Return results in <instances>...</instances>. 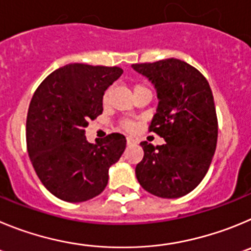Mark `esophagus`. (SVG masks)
<instances>
[{
	"mask_svg": "<svg viewBox=\"0 0 251 251\" xmlns=\"http://www.w3.org/2000/svg\"><path fill=\"white\" fill-rule=\"evenodd\" d=\"M126 142H127L128 145H130V144H135V142H136V140L132 139V137H130V136H127L126 137Z\"/></svg>",
	"mask_w": 251,
	"mask_h": 251,
	"instance_id": "1",
	"label": "esophagus"
}]
</instances>
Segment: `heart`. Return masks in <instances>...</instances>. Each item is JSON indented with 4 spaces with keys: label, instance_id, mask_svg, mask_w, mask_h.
<instances>
[{
    "label": "heart",
    "instance_id": "heart-1",
    "mask_svg": "<svg viewBox=\"0 0 251 251\" xmlns=\"http://www.w3.org/2000/svg\"><path fill=\"white\" fill-rule=\"evenodd\" d=\"M145 86H142V85H135L134 87V91H136V90L139 89H144ZM109 98H110V90H106L105 92H103V96H102V102L106 103L107 101H109ZM121 126H123L124 128H126V130H132V128L135 127V125L131 121H124L123 124H121Z\"/></svg>",
    "mask_w": 251,
    "mask_h": 251
}]
</instances>
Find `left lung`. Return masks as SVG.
<instances>
[{
  "label": "left lung",
  "instance_id": "obj_1",
  "mask_svg": "<svg viewBox=\"0 0 251 251\" xmlns=\"http://www.w3.org/2000/svg\"><path fill=\"white\" fill-rule=\"evenodd\" d=\"M132 69L155 85L159 105L149 130L166 144L142 141L137 181L159 198L176 199L193 191L206 175L218 141V117L210 85L202 74L177 58Z\"/></svg>",
  "mask_w": 251,
  "mask_h": 251
}]
</instances>
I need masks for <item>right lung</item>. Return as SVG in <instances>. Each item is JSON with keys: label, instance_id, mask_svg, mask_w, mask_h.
<instances>
[{"label": "right lung", "instance_id": "obj_1", "mask_svg": "<svg viewBox=\"0 0 251 251\" xmlns=\"http://www.w3.org/2000/svg\"><path fill=\"white\" fill-rule=\"evenodd\" d=\"M123 75L120 67L70 64L37 87L26 121L27 151L38 179L56 198L86 201L103 191L109 169L126 148L124 135L90 144L85 127L102 114V96Z\"/></svg>", "mask_w": 251, "mask_h": 251}]
</instances>
